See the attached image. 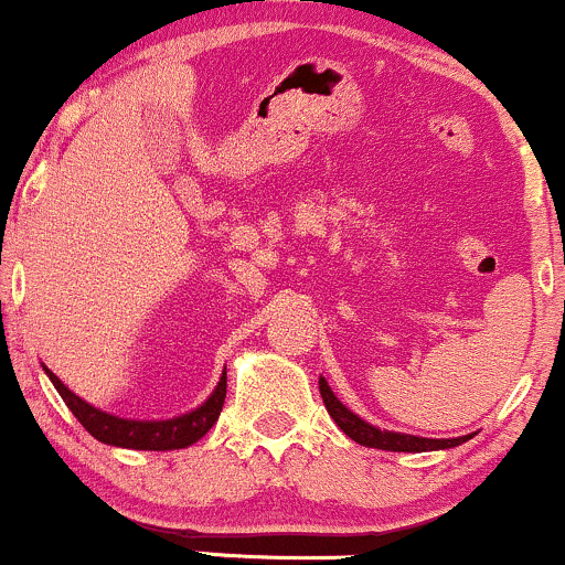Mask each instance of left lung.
Returning a JSON list of instances; mask_svg holds the SVG:
<instances>
[{
	"mask_svg": "<svg viewBox=\"0 0 565 565\" xmlns=\"http://www.w3.org/2000/svg\"><path fill=\"white\" fill-rule=\"evenodd\" d=\"M321 398L327 404V412L332 414V419L340 425V430L345 433L348 438H353L355 444L369 446V449H385V451H436V449H451V446L465 444L470 436L451 438V440H436V438H417V436H404V433H387L380 430V427L364 423L361 417H355L350 408H345L337 401L332 387L327 385V380H319Z\"/></svg>",
	"mask_w": 565,
	"mask_h": 565,
	"instance_id": "8db88e82",
	"label": "left lung"
}]
</instances>
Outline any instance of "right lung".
I'll return each instance as SVG.
<instances>
[{"instance_id":"right-lung-1","label":"right lung","mask_w":565,"mask_h":565,"mask_svg":"<svg viewBox=\"0 0 565 565\" xmlns=\"http://www.w3.org/2000/svg\"><path fill=\"white\" fill-rule=\"evenodd\" d=\"M50 380H53L55 391L66 401V406L74 412V417L84 425L89 436H95L103 444L121 446V449H142V451H170L185 449V446L196 444L210 433V427L217 423L220 412L225 404V391H228V377L217 382L215 393L201 404L196 412H188L183 417L164 419V423H138V419H121L111 414L100 412V408L89 406L79 395L71 393L61 380L47 369Z\"/></svg>"}]
</instances>
